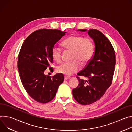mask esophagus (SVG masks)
Masks as SVG:
<instances>
[{"label":"esophagus","mask_w":132,"mask_h":132,"mask_svg":"<svg viewBox=\"0 0 132 132\" xmlns=\"http://www.w3.org/2000/svg\"><path fill=\"white\" fill-rule=\"evenodd\" d=\"M70 78V77H67V76H65V80H68Z\"/></svg>","instance_id":"obj_1"}]
</instances>
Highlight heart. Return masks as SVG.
Listing matches in <instances>:
<instances>
[{
  "instance_id": "heart-1",
  "label": "heart",
  "mask_w": 132,
  "mask_h": 132,
  "mask_svg": "<svg viewBox=\"0 0 132 132\" xmlns=\"http://www.w3.org/2000/svg\"><path fill=\"white\" fill-rule=\"evenodd\" d=\"M62 44L66 49L72 51L71 59L74 60L59 65L57 68V70L59 73L70 76L77 72L80 68L79 63L77 60L82 64L89 61L94 53V46L90 39L84 38L77 36H70L65 39ZM52 55L55 61L60 62L62 60L61 49L56 45L54 46Z\"/></svg>"
}]
</instances>
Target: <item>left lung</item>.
<instances>
[{"label": "left lung", "mask_w": 132, "mask_h": 132, "mask_svg": "<svg viewBox=\"0 0 132 132\" xmlns=\"http://www.w3.org/2000/svg\"><path fill=\"white\" fill-rule=\"evenodd\" d=\"M88 32L93 40L95 51L93 57L78 76L87 77L80 79L77 87L72 90L73 97L79 104L89 105L100 100L112 84L116 64L114 48L105 36L97 29H79Z\"/></svg>", "instance_id": "obj_1"}]
</instances>
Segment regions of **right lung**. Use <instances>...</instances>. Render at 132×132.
I'll return each instance as SVG.
<instances>
[{
	"instance_id": "add662e5",
	"label": "right lung",
	"mask_w": 132,
	"mask_h": 132,
	"mask_svg": "<svg viewBox=\"0 0 132 132\" xmlns=\"http://www.w3.org/2000/svg\"><path fill=\"white\" fill-rule=\"evenodd\" d=\"M66 33L57 29H39L28 36L21 47L17 62L19 76L27 93L38 102L52 101L64 81L62 74L51 77L44 71L53 63V46Z\"/></svg>"
}]
</instances>
